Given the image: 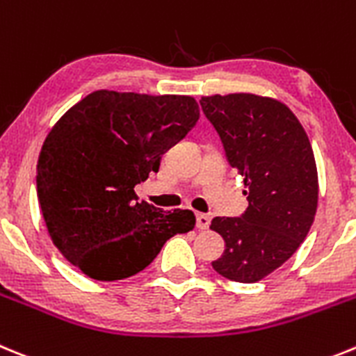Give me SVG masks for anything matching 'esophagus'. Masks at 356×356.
<instances>
[{
	"mask_svg": "<svg viewBox=\"0 0 356 356\" xmlns=\"http://www.w3.org/2000/svg\"><path fill=\"white\" fill-rule=\"evenodd\" d=\"M211 223V216L209 214H204V213H198L197 214V227L200 230H206Z\"/></svg>",
	"mask_w": 356,
	"mask_h": 356,
	"instance_id": "obj_1",
	"label": "esophagus"
}]
</instances>
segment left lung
Masks as SVG:
<instances>
[{
    "mask_svg": "<svg viewBox=\"0 0 356 356\" xmlns=\"http://www.w3.org/2000/svg\"><path fill=\"white\" fill-rule=\"evenodd\" d=\"M202 111L218 131L248 200L241 218L216 216L225 239L216 273L252 284L280 268L302 245L318 209V168L305 129L282 101L255 94L207 95Z\"/></svg>",
    "mask_w": 356,
    "mask_h": 356,
    "instance_id": "left-lung-1",
    "label": "left lung"
}]
</instances>
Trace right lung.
<instances>
[{"instance_id": "obj_1", "label": "right lung", "mask_w": 356, "mask_h": 356, "mask_svg": "<svg viewBox=\"0 0 356 356\" xmlns=\"http://www.w3.org/2000/svg\"><path fill=\"white\" fill-rule=\"evenodd\" d=\"M191 95L95 90L51 127L37 161V197L51 241L86 277L124 280L166 239L195 229L190 209L136 200L134 186L198 120Z\"/></svg>"}]
</instances>
